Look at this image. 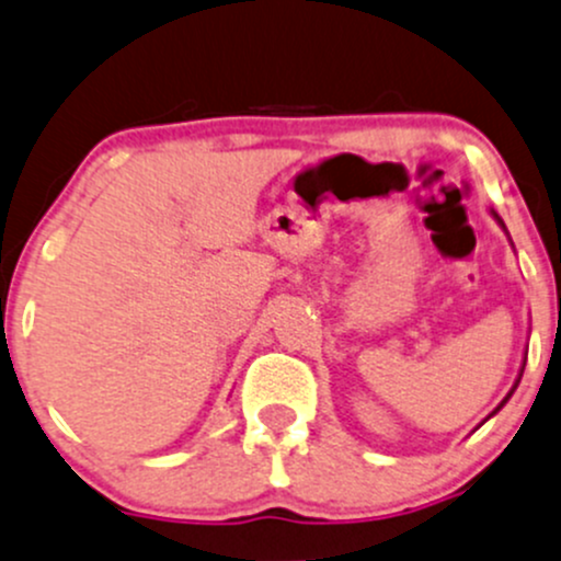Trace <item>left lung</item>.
<instances>
[{"mask_svg":"<svg viewBox=\"0 0 561 561\" xmlns=\"http://www.w3.org/2000/svg\"><path fill=\"white\" fill-rule=\"evenodd\" d=\"M511 393H514V391H511ZM511 393H508V397H511ZM508 397H506V399H503V402H501V408H503V404H506V402H508ZM501 408H497V410H501Z\"/></svg>","mask_w":561,"mask_h":561,"instance_id":"left-lung-1","label":"left lung"}]
</instances>
